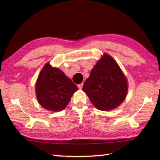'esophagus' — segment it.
<instances>
[{
	"label": "esophagus",
	"instance_id": "1",
	"mask_svg": "<svg viewBox=\"0 0 160 160\" xmlns=\"http://www.w3.org/2000/svg\"><path fill=\"white\" fill-rule=\"evenodd\" d=\"M83 83H81V84H79L78 85H77V87H78V88L79 89H82V88H83Z\"/></svg>",
	"mask_w": 160,
	"mask_h": 160
}]
</instances>
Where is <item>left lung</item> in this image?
<instances>
[{"mask_svg":"<svg viewBox=\"0 0 160 160\" xmlns=\"http://www.w3.org/2000/svg\"><path fill=\"white\" fill-rule=\"evenodd\" d=\"M82 89L95 108L109 111L124 101L128 83L117 62L111 56L105 54L91 70Z\"/></svg>","mask_w":160,"mask_h":160,"instance_id":"1","label":"left lung"}]
</instances>
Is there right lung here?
<instances>
[{
    "label": "right lung",
    "instance_id": "right-lung-1",
    "mask_svg": "<svg viewBox=\"0 0 160 160\" xmlns=\"http://www.w3.org/2000/svg\"><path fill=\"white\" fill-rule=\"evenodd\" d=\"M77 89V87L63 72L49 63L43 67L36 83L38 103L42 108L52 111L65 109Z\"/></svg>",
    "mask_w": 160,
    "mask_h": 160
}]
</instances>
